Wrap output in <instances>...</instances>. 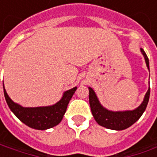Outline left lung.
<instances>
[{
	"label": "left lung",
	"mask_w": 157,
	"mask_h": 157,
	"mask_svg": "<svg viewBox=\"0 0 157 157\" xmlns=\"http://www.w3.org/2000/svg\"><path fill=\"white\" fill-rule=\"evenodd\" d=\"M141 51L145 57L146 64L149 70L148 57L142 49H141ZM149 94H150V88H148L144 100L141 105L133 111L111 112L105 109L100 105L94 90L92 88H89V103L93 115L98 124L109 129L123 130L129 128L130 126H132L142 116L148 105Z\"/></svg>",
	"instance_id": "left-lung-1"
}]
</instances>
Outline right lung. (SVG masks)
Here are the masks:
<instances>
[{
	"mask_svg": "<svg viewBox=\"0 0 157 157\" xmlns=\"http://www.w3.org/2000/svg\"><path fill=\"white\" fill-rule=\"evenodd\" d=\"M4 89V86H3ZM77 87L66 91L57 104L44 107H22L13 102L4 89V96L10 110L21 122L35 129L45 130L59 123L66 112L67 105Z\"/></svg>",
	"mask_w": 157,
	"mask_h": 157,
	"instance_id": "1",
	"label": "right lung"
}]
</instances>
